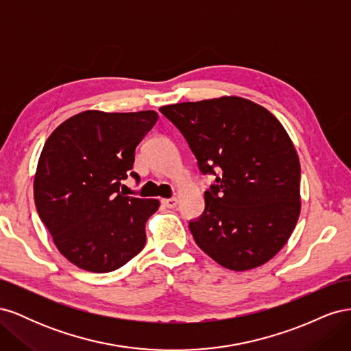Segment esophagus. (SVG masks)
<instances>
[{
	"label": "esophagus",
	"instance_id": "34e87169",
	"mask_svg": "<svg viewBox=\"0 0 351 351\" xmlns=\"http://www.w3.org/2000/svg\"><path fill=\"white\" fill-rule=\"evenodd\" d=\"M177 199L176 197H169V199H162V205L167 208H176L177 206Z\"/></svg>",
	"mask_w": 351,
	"mask_h": 351
}]
</instances>
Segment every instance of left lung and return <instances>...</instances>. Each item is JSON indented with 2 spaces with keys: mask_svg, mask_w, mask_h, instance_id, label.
Masks as SVG:
<instances>
[{
  "mask_svg": "<svg viewBox=\"0 0 351 351\" xmlns=\"http://www.w3.org/2000/svg\"><path fill=\"white\" fill-rule=\"evenodd\" d=\"M159 111L186 137L200 173L217 176L204 214L189 224L197 246L231 271L267 263L290 239L302 208L299 155L282 124L240 97Z\"/></svg>",
  "mask_w": 351,
  "mask_h": 351,
  "instance_id": "left-lung-1",
  "label": "left lung"
}]
</instances>
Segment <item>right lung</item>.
I'll use <instances>...</instances> for the list:
<instances>
[{
	"label": "right lung",
	"instance_id": "right-lung-1",
	"mask_svg": "<svg viewBox=\"0 0 351 351\" xmlns=\"http://www.w3.org/2000/svg\"><path fill=\"white\" fill-rule=\"evenodd\" d=\"M156 120L151 110H89L47 139L35 173V205L60 253L77 268L111 272L145 247L146 221L159 200L124 196L120 184Z\"/></svg>",
	"mask_w": 351,
	"mask_h": 351
}]
</instances>
